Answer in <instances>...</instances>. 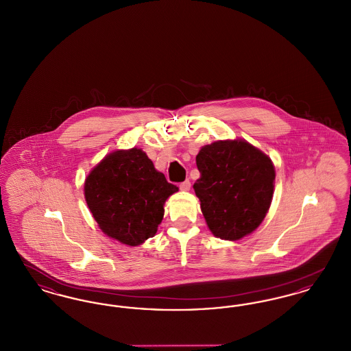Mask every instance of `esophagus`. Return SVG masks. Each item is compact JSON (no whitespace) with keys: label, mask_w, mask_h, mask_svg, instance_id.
<instances>
[{"label":"esophagus","mask_w":351,"mask_h":351,"mask_svg":"<svg viewBox=\"0 0 351 351\" xmlns=\"http://www.w3.org/2000/svg\"><path fill=\"white\" fill-rule=\"evenodd\" d=\"M179 188L182 189V191H189V188H191V182L186 179V180H184L183 183L179 184Z\"/></svg>","instance_id":"34e87169"}]
</instances>
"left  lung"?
<instances>
[{
  "label": "left lung",
  "mask_w": 351,
  "mask_h": 351,
  "mask_svg": "<svg viewBox=\"0 0 351 351\" xmlns=\"http://www.w3.org/2000/svg\"><path fill=\"white\" fill-rule=\"evenodd\" d=\"M200 178L193 184L201 212L218 238L237 241L266 217L275 168L267 155L246 141H218L196 156Z\"/></svg>",
  "instance_id": "obj_1"
}]
</instances>
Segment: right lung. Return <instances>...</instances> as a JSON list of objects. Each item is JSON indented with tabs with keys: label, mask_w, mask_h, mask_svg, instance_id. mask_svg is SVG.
I'll return each mask as SVG.
<instances>
[{
	"label": "right lung",
	"mask_w": 351,
	"mask_h": 351,
	"mask_svg": "<svg viewBox=\"0 0 351 351\" xmlns=\"http://www.w3.org/2000/svg\"><path fill=\"white\" fill-rule=\"evenodd\" d=\"M178 191L135 147L108 155L84 185L85 200L101 230L129 246L155 235L165 202Z\"/></svg>",
	"instance_id": "1"
}]
</instances>
